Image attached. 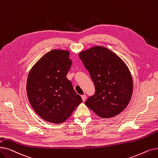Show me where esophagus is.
<instances>
[{
    "label": "esophagus",
    "instance_id": "esophagus-1",
    "mask_svg": "<svg viewBox=\"0 0 158 158\" xmlns=\"http://www.w3.org/2000/svg\"><path fill=\"white\" fill-rule=\"evenodd\" d=\"M86 95H81V98H82V99H83V101H85V100H86Z\"/></svg>",
    "mask_w": 158,
    "mask_h": 158
}]
</instances>
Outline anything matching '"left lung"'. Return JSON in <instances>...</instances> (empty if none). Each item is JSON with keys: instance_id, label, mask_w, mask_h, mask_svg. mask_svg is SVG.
Wrapping results in <instances>:
<instances>
[{"instance_id": "8db88e82", "label": "left lung", "mask_w": 158, "mask_h": 158, "mask_svg": "<svg viewBox=\"0 0 158 158\" xmlns=\"http://www.w3.org/2000/svg\"><path fill=\"white\" fill-rule=\"evenodd\" d=\"M79 56L95 89L85 104L102 118L119 114L128 105L133 92L132 77L127 64L104 46H94Z\"/></svg>"}]
</instances>
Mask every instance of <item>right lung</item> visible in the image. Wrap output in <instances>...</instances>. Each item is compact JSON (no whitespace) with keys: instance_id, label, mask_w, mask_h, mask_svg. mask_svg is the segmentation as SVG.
<instances>
[{"instance_id":"right-lung-1","label":"right lung","mask_w":158,"mask_h":158,"mask_svg":"<svg viewBox=\"0 0 158 158\" xmlns=\"http://www.w3.org/2000/svg\"><path fill=\"white\" fill-rule=\"evenodd\" d=\"M69 56V51L63 50L46 53L33 66L27 79V95L34 111L55 124L64 123L83 102L66 77L72 66Z\"/></svg>"}]
</instances>
